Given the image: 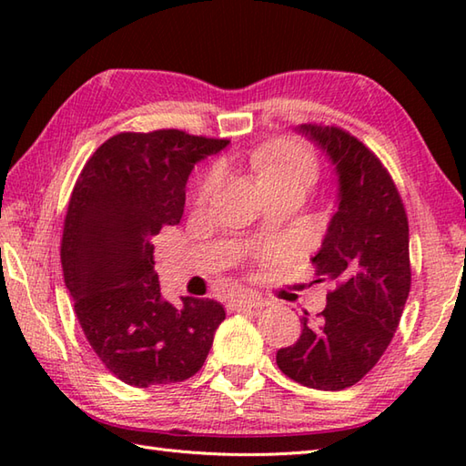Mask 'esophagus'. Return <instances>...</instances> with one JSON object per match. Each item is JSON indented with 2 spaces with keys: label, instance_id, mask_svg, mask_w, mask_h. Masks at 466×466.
Masks as SVG:
<instances>
[{
  "label": "esophagus",
  "instance_id": "1",
  "mask_svg": "<svg viewBox=\"0 0 466 466\" xmlns=\"http://www.w3.org/2000/svg\"><path fill=\"white\" fill-rule=\"evenodd\" d=\"M266 304L264 299L260 296H256L252 292H242V294H236L234 299L228 300V306H230V310H242V309H262Z\"/></svg>",
  "mask_w": 466,
  "mask_h": 466
}]
</instances>
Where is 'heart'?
I'll return each mask as SVG.
<instances>
[{
	"label": "heart",
	"mask_w": 466,
	"mask_h": 466,
	"mask_svg": "<svg viewBox=\"0 0 466 466\" xmlns=\"http://www.w3.org/2000/svg\"><path fill=\"white\" fill-rule=\"evenodd\" d=\"M250 166L260 177L264 187L286 180H302L312 184L319 176L316 156L296 137H279L262 144L250 154ZM222 182V167L214 166L208 170L198 190V198L206 202Z\"/></svg>",
	"instance_id": "obj_1"
}]
</instances>
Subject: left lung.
Listing matches in <instances>:
<instances>
[{
  "label": "left lung",
  "instance_id": "obj_1",
  "mask_svg": "<svg viewBox=\"0 0 466 466\" xmlns=\"http://www.w3.org/2000/svg\"><path fill=\"white\" fill-rule=\"evenodd\" d=\"M300 132L330 156L339 172V210L312 258L319 282L334 289L316 320L276 352L294 382L342 390L362 380L389 349L410 292L409 218L380 157L339 126L302 124Z\"/></svg>",
  "mask_w": 466,
  "mask_h": 466
}]
</instances>
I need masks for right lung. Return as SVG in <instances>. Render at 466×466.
I'll return each mask as SVG.
<instances>
[{
  "instance_id": "right-lung-1",
  "label": "right lung",
  "mask_w": 466,
  "mask_h": 466,
  "mask_svg": "<svg viewBox=\"0 0 466 466\" xmlns=\"http://www.w3.org/2000/svg\"><path fill=\"white\" fill-rule=\"evenodd\" d=\"M226 144L174 127L120 132L77 176L59 248L66 289L97 359L126 384L190 379L226 319L216 300H162L152 244L162 226L180 222L194 164Z\"/></svg>"
}]
</instances>
